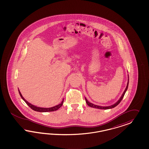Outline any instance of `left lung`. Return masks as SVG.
<instances>
[{
  "mask_svg": "<svg viewBox=\"0 0 149 149\" xmlns=\"http://www.w3.org/2000/svg\"><path fill=\"white\" fill-rule=\"evenodd\" d=\"M128 84H129V77H128V82H127V85L126 88L125 90L124 91V92H123V94H122V95H121V97H120V99H118V100L117 101V102H116V103L113 104L112 105L108 106V107H102V106L97 105H95V104H92V103H91L90 102H89L87 100V99H86V98H85L86 103H87V104L88 106H90V107L94 108L100 109H112L113 108H115V107H116L117 105L121 102V100H122V99H123V98L124 95H125V93H126V92L127 90V89H128Z\"/></svg>",
  "mask_w": 149,
  "mask_h": 149,
  "instance_id": "obj_1",
  "label": "left lung"
}]
</instances>
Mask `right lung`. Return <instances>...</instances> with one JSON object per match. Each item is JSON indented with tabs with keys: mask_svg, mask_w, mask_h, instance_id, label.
<instances>
[{
	"mask_svg": "<svg viewBox=\"0 0 149 149\" xmlns=\"http://www.w3.org/2000/svg\"><path fill=\"white\" fill-rule=\"evenodd\" d=\"M18 92H19V94L20 95L22 99L26 102V103L32 109V110H34V111H36L42 112H42L54 111H56V110H58V109L60 108L62 106V105H63L64 99L62 100V102H61L60 104H59L58 105H56V106H54V107H51V108H46L38 107H36V106H35V105H32V104L29 103L28 102H27V100L23 97V96L22 95H21V92H20V91H19V90H18Z\"/></svg>",
	"mask_w": 149,
	"mask_h": 149,
	"instance_id": "1",
	"label": "right lung"
}]
</instances>
